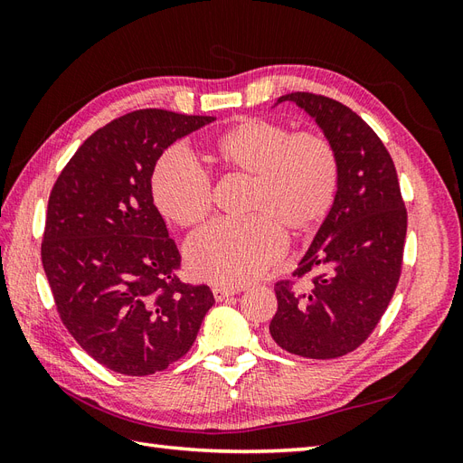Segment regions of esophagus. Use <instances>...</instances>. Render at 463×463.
Listing matches in <instances>:
<instances>
[{
	"label": "esophagus",
	"mask_w": 463,
	"mask_h": 463,
	"mask_svg": "<svg viewBox=\"0 0 463 463\" xmlns=\"http://www.w3.org/2000/svg\"><path fill=\"white\" fill-rule=\"evenodd\" d=\"M237 291H240V289H228V288L214 286V288H213V296H214V299L220 303V301H223V299L237 296Z\"/></svg>",
	"instance_id": "obj_1"
}]
</instances>
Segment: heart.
Here are the masks:
<instances>
[{"label":"heart","instance_id":"b5f03b06","mask_svg":"<svg viewBox=\"0 0 463 463\" xmlns=\"http://www.w3.org/2000/svg\"><path fill=\"white\" fill-rule=\"evenodd\" d=\"M214 160L255 177L247 220H216L189 237L191 274L235 288L259 278L286 250V233L309 232L325 220L340 184V160L326 137L298 133L282 123L253 118L223 133ZM154 204L177 226H194L213 208L210 179L184 150H167L150 179Z\"/></svg>","mask_w":463,"mask_h":463}]
</instances>
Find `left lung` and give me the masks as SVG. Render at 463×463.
I'll return each mask as SVG.
<instances>
[{
    "instance_id": "1",
    "label": "left lung",
    "mask_w": 463,
    "mask_h": 463,
    "mask_svg": "<svg viewBox=\"0 0 463 463\" xmlns=\"http://www.w3.org/2000/svg\"><path fill=\"white\" fill-rule=\"evenodd\" d=\"M340 160L338 193L293 276L317 274L305 291L276 284L272 340L293 355L334 359L374 330L394 296L408 230L394 162L355 111L326 96L291 92Z\"/></svg>"
}]
</instances>
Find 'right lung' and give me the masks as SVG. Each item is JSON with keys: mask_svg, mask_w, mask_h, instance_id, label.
Masks as SVG:
<instances>
[{"mask_svg": "<svg viewBox=\"0 0 463 463\" xmlns=\"http://www.w3.org/2000/svg\"><path fill=\"white\" fill-rule=\"evenodd\" d=\"M214 119L131 111L90 135L52 189L42 264L63 325L109 371L167 369L214 305L208 286L179 282V250L150 189L162 152Z\"/></svg>", "mask_w": 463, "mask_h": 463, "instance_id": "1", "label": "right lung"}]
</instances>
